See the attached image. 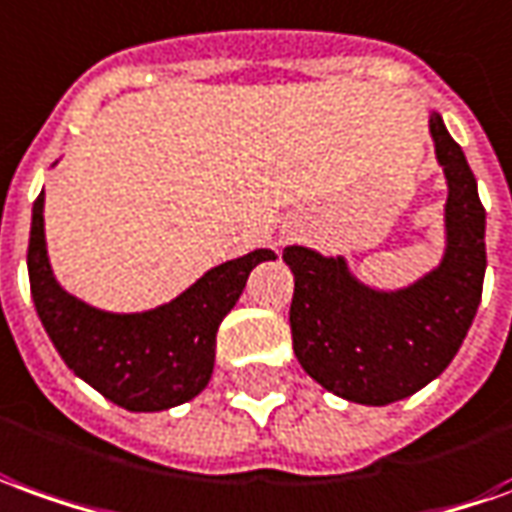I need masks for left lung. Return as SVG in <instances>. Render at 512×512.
Wrapping results in <instances>:
<instances>
[{"mask_svg": "<svg viewBox=\"0 0 512 512\" xmlns=\"http://www.w3.org/2000/svg\"><path fill=\"white\" fill-rule=\"evenodd\" d=\"M429 133L449 183L446 253L432 273L404 290H373L348 270L343 256L284 248L295 276V357L329 393L368 407L401 401L438 379L482 301L488 256L477 178L438 114L429 116Z\"/></svg>", "mask_w": 512, "mask_h": 512, "instance_id": "left-lung-1", "label": "left lung"}]
</instances>
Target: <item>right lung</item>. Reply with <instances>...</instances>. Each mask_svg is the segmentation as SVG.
I'll return each mask as SVG.
<instances>
[{
  "instance_id": "add662e5",
  "label": "right lung",
  "mask_w": 512,
  "mask_h": 512,
  "mask_svg": "<svg viewBox=\"0 0 512 512\" xmlns=\"http://www.w3.org/2000/svg\"><path fill=\"white\" fill-rule=\"evenodd\" d=\"M270 259L276 253L259 248L211 267L175 301L150 312H102L55 281L44 239V192L33 203L27 273L35 312L74 376L130 412L178 407L209 384L222 317L239 301L250 270Z\"/></svg>"
}]
</instances>
